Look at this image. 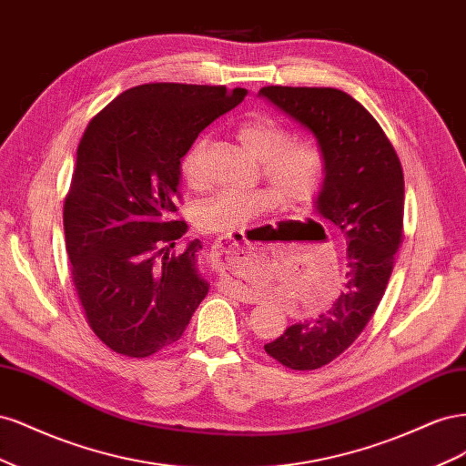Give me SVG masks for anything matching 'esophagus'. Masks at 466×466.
I'll list each match as a JSON object with an SVG mask.
<instances>
[{"label": "esophagus", "instance_id": "1", "mask_svg": "<svg viewBox=\"0 0 466 466\" xmlns=\"http://www.w3.org/2000/svg\"><path fill=\"white\" fill-rule=\"evenodd\" d=\"M216 250V255H218V258H225V260H231V257L233 255H238V252H241V245H237V243H231V241H218L216 243V247H214ZM238 258V257H237Z\"/></svg>", "mask_w": 466, "mask_h": 466}]
</instances>
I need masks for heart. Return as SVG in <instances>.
Here are the masks:
<instances>
[{
    "label": "heart",
    "instance_id": "obj_1",
    "mask_svg": "<svg viewBox=\"0 0 466 466\" xmlns=\"http://www.w3.org/2000/svg\"><path fill=\"white\" fill-rule=\"evenodd\" d=\"M241 147L262 165V175L288 208L311 204L320 192L327 157L319 144L295 139L284 124L268 115H250L235 126ZM206 139H194L180 159V173L192 188L204 187L202 157ZM276 192L255 188L248 192L223 190L196 208V225L206 233L233 235L250 228L260 216L278 206Z\"/></svg>",
    "mask_w": 466,
    "mask_h": 466
}]
</instances>
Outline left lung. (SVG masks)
<instances>
[{
  "mask_svg": "<svg viewBox=\"0 0 466 466\" xmlns=\"http://www.w3.org/2000/svg\"><path fill=\"white\" fill-rule=\"evenodd\" d=\"M258 96L311 132L324 151L327 173L315 214L346 241L342 291L334 303L264 344L289 370H319L351 346L383 298L402 241L404 175L385 132L348 93L270 86Z\"/></svg>",
  "mask_w": 466,
  "mask_h": 466,
  "instance_id": "8db88e82",
  "label": "left lung"
}]
</instances>
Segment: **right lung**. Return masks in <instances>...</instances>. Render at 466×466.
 <instances>
[{"mask_svg": "<svg viewBox=\"0 0 466 466\" xmlns=\"http://www.w3.org/2000/svg\"><path fill=\"white\" fill-rule=\"evenodd\" d=\"M247 89L147 83L118 95L89 122L64 204L66 248L89 327L128 358L175 344L209 284L200 238L171 255L180 159Z\"/></svg>", "mask_w": 466, "mask_h": 466, "instance_id": "1", "label": "right lung"}]
</instances>
